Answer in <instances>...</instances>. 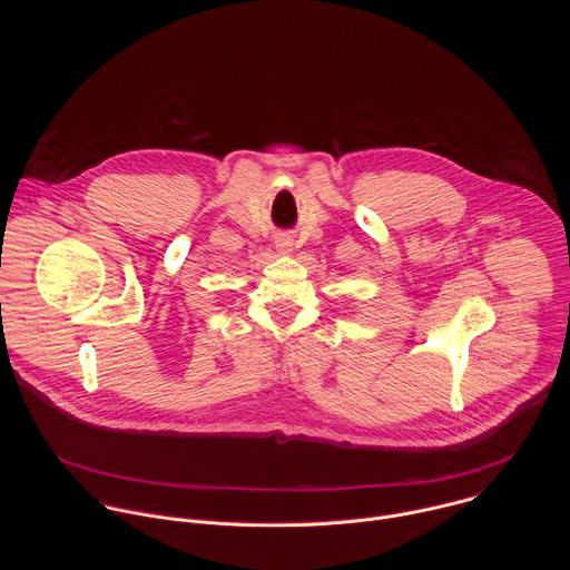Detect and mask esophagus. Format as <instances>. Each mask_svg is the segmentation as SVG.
Returning a JSON list of instances; mask_svg holds the SVG:
<instances>
[{"mask_svg": "<svg viewBox=\"0 0 570 570\" xmlns=\"http://www.w3.org/2000/svg\"><path fill=\"white\" fill-rule=\"evenodd\" d=\"M277 253L279 255H291L293 253V243H291V238H286V236H282V238H277Z\"/></svg>", "mask_w": 570, "mask_h": 570, "instance_id": "obj_1", "label": "esophagus"}]
</instances>
